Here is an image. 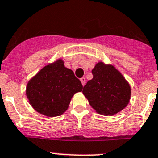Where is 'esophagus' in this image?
<instances>
[{
	"label": "esophagus",
	"instance_id": "1",
	"mask_svg": "<svg viewBox=\"0 0 158 158\" xmlns=\"http://www.w3.org/2000/svg\"><path fill=\"white\" fill-rule=\"evenodd\" d=\"M81 84H82V85H83V86H85V82H86V79H85V77H81Z\"/></svg>",
	"mask_w": 158,
	"mask_h": 158
}]
</instances>
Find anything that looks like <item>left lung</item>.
<instances>
[{
	"instance_id": "1",
	"label": "left lung",
	"mask_w": 158,
	"mask_h": 158,
	"mask_svg": "<svg viewBox=\"0 0 158 158\" xmlns=\"http://www.w3.org/2000/svg\"><path fill=\"white\" fill-rule=\"evenodd\" d=\"M93 78L84 86L83 94L99 114L113 115L123 110L130 99V87L112 65L100 62L91 71Z\"/></svg>"
}]
</instances>
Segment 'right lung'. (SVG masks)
<instances>
[{
  "label": "right lung",
  "instance_id": "add662e5",
  "mask_svg": "<svg viewBox=\"0 0 158 158\" xmlns=\"http://www.w3.org/2000/svg\"><path fill=\"white\" fill-rule=\"evenodd\" d=\"M82 88L74 73L59 60L43 67L31 78L27 85L26 95L39 113L58 116L67 110L73 94Z\"/></svg>",
  "mask_w": 158,
  "mask_h": 158
}]
</instances>
